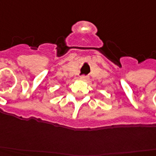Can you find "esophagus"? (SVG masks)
<instances>
[{
	"mask_svg": "<svg viewBox=\"0 0 156 156\" xmlns=\"http://www.w3.org/2000/svg\"><path fill=\"white\" fill-rule=\"evenodd\" d=\"M80 78H81V79H83V80H88L89 77L88 76H85V75H83V76H81V77H80Z\"/></svg>",
	"mask_w": 156,
	"mask_h": 156,
	"instance_id": "obj_1",
	"label": "esophagus"
}]
</instances>
